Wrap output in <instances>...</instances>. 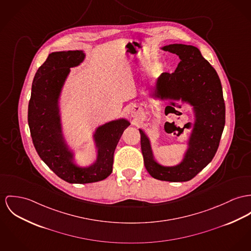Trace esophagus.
I'll list each match as a JSON object with an SVG mask.
<instances>
[{"instance_id":"esophagus-1","label":"esophagus","mask_w":251,"mask_h":251,"mask_svg":"<svg viewBox=\"0 0 251 251\" xmlns=\"http://www.w3.org/2000/svg\"><path fill=\"white\" fill-rule=\"evenodd\" d=\"M130 113L133 117H138L142 114V110L138 105H133L130 109Z\"/></svg>"}]
</instances>
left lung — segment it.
<instances>
[{
  "label": "left lung",
  "mask_w": 251,
  "mask_h": 251,
  "mask_svg": "<svg viewBox=\"0 0 251 251\" xmlns=\"http://www.w3.org/2000/svg\"><path fill=\"white\" fill-rule=\"evenodd\" d=\"M161 49L176 54L180 61L173 74L162 73L157 77L152 96L160 100H181L191 105L195 116L193 129L188 148L176 165L159 164L154 159L149 137L139 129L141 152L145 168L154 178L187 181L212 160L218 150L226 123L223 88L217 72L198 48L171 44Z\"/></svg>",
  "instance_id": "1"
}]
</instances>
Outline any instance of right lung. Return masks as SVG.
Returning <instances> with one entry per match:
<instances>
[{
	"label": "right lung",
	"instance_id": "1",
	"mask_svg": "<svg viewBox=\"0 0 251 251\" xmlns=\"http://www.w3.org/2000/svg\"><path fill=\"white\" fill-rule=\"evenodd\" d=\"M85 56L82 50L50 53L35 74L27 113L30 135L41 159L60 178L79 184L100 181L111 175L116 145L130 125L127 119L119 118L97 127L93 135L97 160L87 167L75 163V153L62 132L59 99L71 68L79 66Z\"/></svg>",
	"mask_w": 251,
	"mask_h": 251
}]
</instances>
